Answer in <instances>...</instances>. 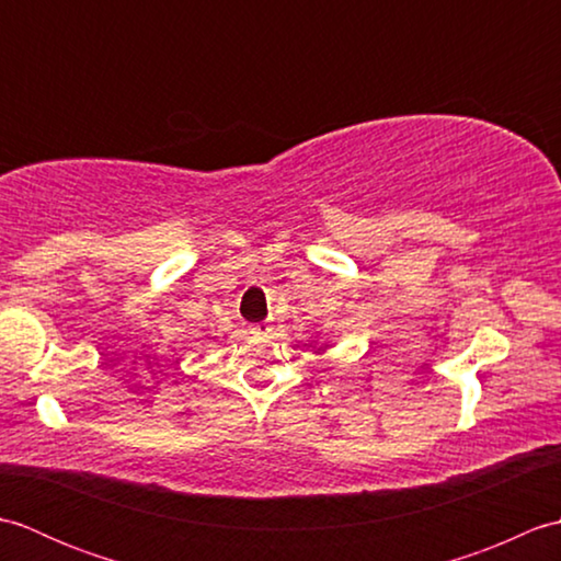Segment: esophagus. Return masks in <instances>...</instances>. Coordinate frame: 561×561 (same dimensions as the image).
<instances>
[{
    "label": "esophagus",
    "mask_w": 561,
    "mask_h": 561,
    "mask_svg": "<svg viewBox=\"0 0 561 561\" xmlns=\"http://www.w3.org/2000/svg\"><path fill=\"white\" fill-rule=\"evenodd\" d=\"M250 335H267V332L272 330L270 323H257V325H250Z\"/></svg>",
    "instance_id": "obj_1"
}]
</instances>
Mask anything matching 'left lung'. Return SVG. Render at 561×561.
I'll return each instance as SVG.
<instances>
[{
	"label": "left lung",
	"instance_id": "1",
	"mask_svg": "<svg viewBox=\"0 0 561 561\" xmlns=\"http://www.w3.org/2000/svg\"><path fill=\"white\" fill-rule=\"evenodd\" d=\"M325 347H328V344H325Z\"/></svg>",
	"mask_w": 561,
	"mask_h": 561
}]
</instances>
